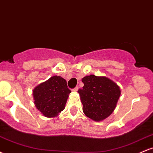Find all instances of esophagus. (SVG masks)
<instances>
[{
  "label": "esophagus",
  "mask_w": 153,
  "mask_h": 153,
  "mask_svg": "<svg viewBox=\"0 0 153 153\" xmlns=\"http://www.w3.org/2000/svg\"><path fill=\"white\" fill-rule=\"evenodd\" d=\"M78 87H75L74 88L72 89V91H73V92H76V91H78Z\"/></svg>",
  "instance_id": "obj_1"
}]
</instances>
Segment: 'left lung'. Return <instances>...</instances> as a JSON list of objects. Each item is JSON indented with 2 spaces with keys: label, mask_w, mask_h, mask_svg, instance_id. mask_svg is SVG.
<instances>
[{
  "label": "left lung",
  "mask_w": 153,
  "mask_h": 153,
  "mask_svg": "<svg viewBox=\"0 0 153 153\" xmlns=\"http://www.w3.org/2000/svg\"><path fill=\"white\" fill-rule=\"evenodd\" d=\"M82 82L84 86L78 93L85 115L96 122L109 117L121 95L119 85L106 77L94 75L84 77Z\"/></svg>",
  "instance_id": "left-lung-1"
}]
</instances>
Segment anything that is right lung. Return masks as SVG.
Masks as SVG:
<instances>
[{
    "instance_id": "right-lung-1",
    "label": "right lung",
    "mask_w": 153,
    "mask_h": 153,
    "mask_svg": "<svg viewBox=\"0 0 153 153\" xmlns=\"http://www.w3.org/2000/svg\"><path fill=\"white\" fill-rule=\"evenodd\" d=\"M71 93L62 77L54 75L33 90L35 106L45 117H55L64 110Z\"/></svg>"
}]
</instances>
